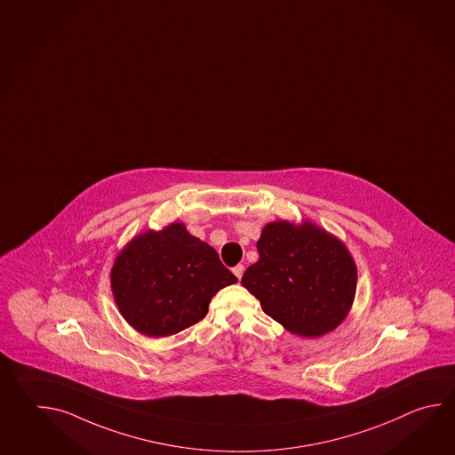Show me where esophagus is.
Segmentation results:
<instances>
[{"label":"esophagus","mask_w":455,"mask_h":455,"mask_svg":"<svg viewBox=\"0 0 455 455\" xmlns=\"http://www.w3.org/2000/svg\"><path fill=\"white\" fill-rule=\"evenodd\" d=\"M243 272H244V266L243 264H238V266L233 267V274L238 277V280L243 277Z\"/></svg>","instance_id":"obj_1"}]
</instances>
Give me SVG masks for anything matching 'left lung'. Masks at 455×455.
Returning a JSON list of instances; mask_svg holds the SVG:
<instances>
[{
  "mask_svg": "<svg viewBox=\"0 0 455 455\" xmlns=\"http://www.w3.org/2000/svg\"><path fill=\"white\" fill-rule=\"evenodd\" d=\"M258 251L259 260L242 283L266 315L303 337H319L342 323L356 290V267L342 243L313 223L272 222Z\"/></svg>",
  "mask_w": 455,
  "mask_h": 455,
  "instance_id": "8db88e82",
  "label": "left lung"
}]
</instances>
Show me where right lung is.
Masks as SVG:
<instances>
[{
  "label": "right lung",
  "mask_w": 455,
  "mask_h": 455,
  "mask_svg": "<svg viewBox=\"0 0 455 455\" xmlns=\"http://www.w3.org/2000/svg\"><path fill=\"white\" fill-rule=\"evenodd\" d=\"M238 278L217 251L172 223L140 235L121 251L112 290L123 317L140 334L167 337L197 324L220 288Z\"/></svg>",
  "instance_id": "obj_1"
}]
</instances>
